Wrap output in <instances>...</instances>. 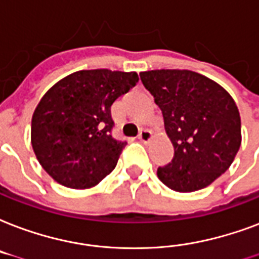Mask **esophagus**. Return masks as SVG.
Here are the masks:
<instances>
[{
	"mask_svg": "<svg viewBox=\"0 0 259 259\" xmlns=\"http://www.w3.org/2000/svg\"><path fill=\"white\" fill-rule=\"evenodd\" d=\"M151 131H148V130H142V131L139 132V135H138V139L140 140V142H148V140L151 139Z\"/></svg>",
	"mask_w": 259,
	"mask_h": 259,
	"instance_id": "obj_1",
	"label": "esophagus"
}]
</instances>
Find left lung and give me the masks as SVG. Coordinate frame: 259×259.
<instances>
[{
	"label": "left lung",
	"mask_w": 259,
	"mask_h": 259,
	"mask_svg": "<svg viewBox=\"0 0 259 259\" xmlns=\"http://www.w3.org/2000/svg\"><path fill=\"white\" fill-rule=\"evenodd\" d=\"M161 108L174 157L158 178L176 192L202 189L231 166L240 147V116L232 97L209 78L189 70L140 73Z\"/></svg>",
	"instance_id": "obj_1"
}]
</instances>
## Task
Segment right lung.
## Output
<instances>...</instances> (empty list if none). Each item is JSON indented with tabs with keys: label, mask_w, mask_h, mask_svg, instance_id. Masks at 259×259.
Returning <instances> with one entry per match:
<instances>
[{
	"label": "right lung",
	"mask_w": 259,
	"mask_h": 259,
	"mask_svg": "<svg viewBox=\"0 0 259 259\" xmlns=\"http://www.w3.org/2000/svg\"><path fill=\"white\" fill-rule=\"evenodd\" d=\"M139 81L135 71L82 70L44 94L32 116L37 161L61 185L86 189L115 169L125 140L115 139L112 104Z\"/></svg>",
	"instance_id": "obj_1"
}]
</instances>
